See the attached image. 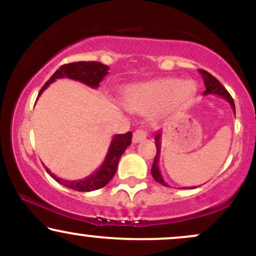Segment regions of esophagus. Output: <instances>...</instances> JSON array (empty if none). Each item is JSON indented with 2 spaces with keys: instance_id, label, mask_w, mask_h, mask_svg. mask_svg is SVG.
I'll list each match as a JSON object with an SVG mask.
<instances>
[{
  "instance_id": "esophagus-1",
  "label": "esophagus",
  "mask_w": 256,
  "mask_h": 256,
  "mask_svg": "<svg viewBox=\"0 0 256 256\" xmlns=\"http://www.w3.org/2000/svg\"><path fill=\"white\" fill-rule=\"evenodd\" d=\"M146 137V132L144 130H142V128H138L134 132V137H132V142L134 143H140L142 142L143 140Z\"/></svg>"
}]
</instances>
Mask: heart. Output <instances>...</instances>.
Returning a JSON list of instances; mask_svg holds the SVG:
<instances>
[{"label": "heart", "mask_w": 256, "mask_h": 256, "mask_svg": "<svg viewBox=\"0 0 256 256\" xmlns=\"http://www.w3.org/2000/svg\"><path fill=\"white\" fill-rule=\"evenodd\" d=\"M196 90V84L192 80L180 82L176 78L158 79L128 88L126 92V106L136 112L156 110L167 104L180 108L194 98Z\"/></svg>", "instance_id": "1"}]
</instances>
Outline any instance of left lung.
I'll return each mask as SVG.
<instances>
[{"instance_id":"1","label":"left lung","mask_w":256,"mask_h":256,"mask_svg":"<svg viewBox=\"0 0 256 256\" xmlns=\"http://www.w3.org/2000/svg\"><path fill=\"white\" fill-rule=\"evenodd\" d=\"M198 72L202 74V78H204V82L206 90L204 92V96L218 95L220 98L226 100V101L231 104L234 112H236V110H234V100H232L230 94H228V90L222 86V83H220L218 79L214 78L210 73H208L207 71H204V70H198ZM155 146H156V155H155L154 162H152V176L158 183L165 185V186H168L166 182L164 180L162 176H161L160 168H158V161H160V152H161V131L156 132V134H155ZM195 188L196 186H192V189H195Z\"/></svg>"}]
</instances>
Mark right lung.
<instances>
[{
    "label": "right lung",
    "mask_w": 256,
    "mask_h": 256,
    "mask_svg": "<svg viewBox=\"0 0 256 256\" xmlns=\"http://www.w3.org/2000/svg\"><path fill=\"white\" fill-rule=\"evenodd\" d=\"M108 70H110V67L107 64L96 62V61H88V62L86 61H79V62L62 64L49 78V80L43 85L40 94H38V98H40V94L49 85L54 83L56 79L61 78H70L73 79V80H78L80 83L88 85V86L92 88V89H96V88L100 86L102 79L108 74ZM131 138L132 134L130 131L126 132V134H114L102 165L98 167V171L91 173L89 177L86 178L79 179V180H66V179L56 177L46 166L44 167H46L49 176L54 178L58 183H60L66 188H70L72 190H77V192H92V190L101 189V188L106 186V185L110 183V179L116 174V167H118V162L120 158H122V152L131 144Z\"/></svg>",
    "instance_id": "add662e5"
}]
</instances>
